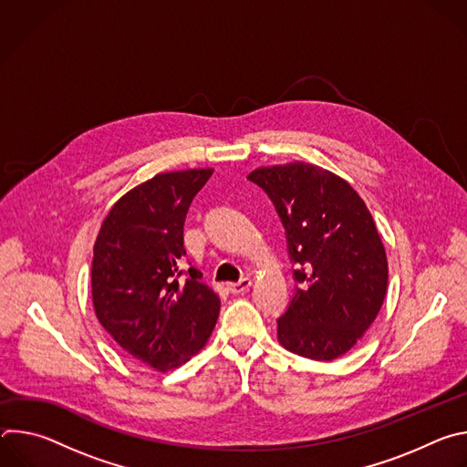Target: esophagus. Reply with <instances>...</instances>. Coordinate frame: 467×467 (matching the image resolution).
Returning a JSON list of instances; mask_svg holds the SVG:
<instances>
[{"label":"esophagus","mask_w":467,"mask_h":467,"mask_svg":"<svg viewBox=\"0 0 467 467\" xmlns=\"http://www.w3.org/2000/svg\"><path fill=\"white\" fill-rule=\"evenodd\" d=\"M251 288V279H242V281H238V283H229L227 285V290L231 292V294H244V292H247Z\"/></svg>","instance_id":"1"}]
</instances>
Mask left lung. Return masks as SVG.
I'll list each match as a JSON object with an SVG mask.
<instances>
[{
  "instance_id": "obj_1",
  "label": "left lung",
  "mask_w": 467,
  "mask_h": 467,
  "mask_svg": "<svg viewBox=\"0 0 467 467\" xmlns=\"http://www.w3.org/2000/svg\"><path fill=\"white\" fill-rule=\"evenodd\" d=\"M274 202L296 264V294L277 319L285 349L312 360L348 353L375 321L388 286L382 240L362 197L342 177L308 162L247 175Z\"/></svg>"
}]
</instances>
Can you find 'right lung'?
Wrapping results in <instances>:
<instances>
[{"instance_id": "right-lung-1", "label": "right lung", "mask_w": 467, "mask_h": 467, "mask_svg": "<svg viewBox=\"0 0 467 467\" xmlns=\"http://www.w3.org/2000/svg\"><path fill=\"white\" fill-rule=\"evenodd\" d=\"M213 168L159 173L109 211L94 244L92 303L112 340L157 371L188 362L211 338L220 297L188 270L182 227Z\"/></svg>"}]
</instances>
